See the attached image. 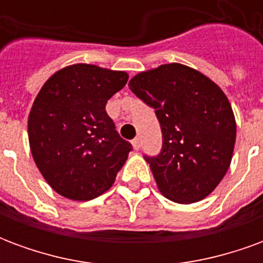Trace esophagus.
<instances>
[{
	"instance_id": "obj_1",
	"label": "esophagus",
	"mask_w": 263,
	"mask_h": 263,
	"mask_svg": "<svg viewBox=\"0 0 263 263\" xmlns=\"http://www.w3.org/2000/svg\"><path fill=\"white\" fill-rule=\"evenodd\" d=\"M132 146H134V149H139L141 148V141H139V138H135V139H132Z\"/></svg>"
}]
</instances>
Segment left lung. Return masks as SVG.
Listing matches in <instances>:
<instances>
[{
	"instance_id": "obj_1",
	"label": "left lung",
	"mask_w": 263,
	"mask_h": 263,
	"mask_svg": "<svg viewBox=\"0 0 263 263\" xmlns=\"http://www.w3.org/2000/svg\"><path fill=\"white\" fill-rule=\"evenodd\" d=\"M128 87L155 109L160 124V152L143 155L160 193L180 204L203 200L226 176L235 145V118L226 94L179 63L139 73Z\"/></svg>"
}]
</instances>
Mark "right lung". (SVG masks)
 Here are the masks:
<instances>
[{
	"label": "right lung",
	"mask_w": 263,
	"mask_h": 263,
	"mask_svg": "<svg viewBox=\"0 0 263 263\" xmlns=\"http://www.w3.org/2000/svg\"><path fill=\"white\" fill-rule=\"evenodd\" d=\"M128 81L125 71L65 67L35 98L28 120L33 160L54 192L91 200L107 192L132 145L120 137L105 104Z\"/></svg>",
	"instance_id": "right-lung-1"
}]
</instances>
